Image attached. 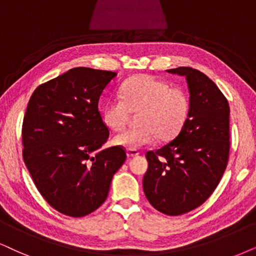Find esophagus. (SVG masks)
I'll return each instance as SVG.
<instances>
[{"label": "esophagus", "mask_w": 256, "mask_h": 256, "mask_svg": "<svg viewBox=\"0 0 256 256\" xmlns=\"http://www.w3.org/2000/svg\"><path fill=\"white\" fill-rule=\"evenodd\" d=\"M126 154H128V158H132V157H137L139 152L137 150H128L126 151Z\"/></svg>", "instance_id": "1"}]
</instances>
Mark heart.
<instances>
[{"mask_svg":"<svg viewBox=\"0 0 256 256\" xmlns=\"http://www.w3.org/2000/svg\"><path fill=\"white\" fill-rule=\"evenodd\" d=\"M140 126L116 136L112 143L128 150L154 145L160 137L174 138L186 124L190 112L189 96L182 88L157 78L140 74L122 84L119 96H112L102 108V119L112 131L125 128L130 113H138Z\"/></svg>","mask_w":256,"mask_h":256,"instance_id":"1","label":"heart"}]
</instances>
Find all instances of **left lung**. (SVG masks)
Returning <instances> with one entry per match:
<instances>
[{
    "mask_svg": "<svg viewBox=\"0 0 256 256\" xmlns=\"http://www.w3.org/2000/svg\"><path fill=\"white\" fill-rule=\"evenodd\" d=\"M184 76L190 112L174 140L148 151L143 178L150 204L166 215H182L214 192L229 157V104L214 82L192 67L168 70Z\"/></svg>",
    "mask_w": 256,
    "mask_h": 256,
    "instance_id": "8db88e82",
    "label": "left lung"
}]
</instances>
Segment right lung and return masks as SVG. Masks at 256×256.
<instances>
[{"label": "right lung", "instance_id": "right-lung-1", "mask_svg": "<svg viewBox=\"0 0 256 256\" xmlns=\"http://www.w3.org/2000/svg\"><path fill=\"white\" fill-rule=\"evenodd\" d=\"M116 76L76 67L38 86L28 102L24 164L44 198L64 215L82 218L98 209L126 160L120 146L102 148L110 134L98 102Z\"/></svg>", "mask_w": 256, "mask_h": 256}]
</instances>
